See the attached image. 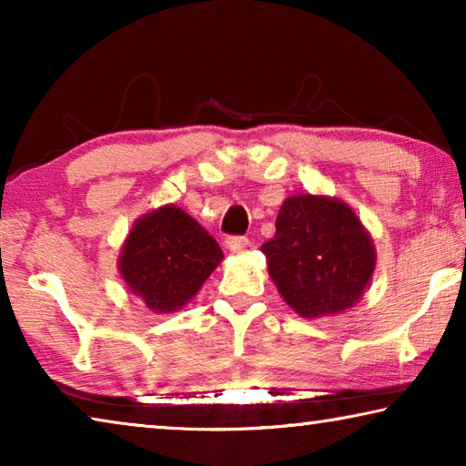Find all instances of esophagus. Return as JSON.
I'll return each instance as SVG.
<instances>
[{
    "instance_id": "34e87169",
    "label": "esophagus",
    "mask_w": 466,
    "mask_h": 466,
    "mask_svg": "<svg viewBox=\"0 0 466 466\" xmlns=\"http://www.w3.org/2000/svg\"><path fill=\"white\" fill-rule=\"evenodd\" d=\"M224 244L230 252H240L248 247V238H244V236H228Z\"/></svg>"
}]
</instances>
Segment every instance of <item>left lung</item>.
<instances>
[{"label": "left lung", "instance_id": "obj_1", "mask_svg": "<svg viewBox=\"0 0 466 466\" xmlns=\"http://www.w3.org/2000/svg\"><path fill=\"white\" fill-rule=\"evenodd\" d=\"M261 250L279 294L304 319L351 309L376 267L374 244L360 218L325 195L288 197L275 236Z\"/></svg>", "mask_w": 466, "mask_h": 466}]
</instances>
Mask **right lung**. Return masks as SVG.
I'll return each mask as SVG.
<instances>
[{"mask_svg": "<svg viewBox=\"0 0 466 466\" xmlns=\"http://www.w3.org/2000/svg\"><path fill=\"white\" fill-rule=\"evenodd\" d=\"M224 252L177 205L139 218L119 257V271L133 294L157 314L175 312L201 289Z\"/></svg>", "mask_w": 466, "mask_h": 466, "instance_id": "obj_1", "label": "right lung"}]
</instances>
